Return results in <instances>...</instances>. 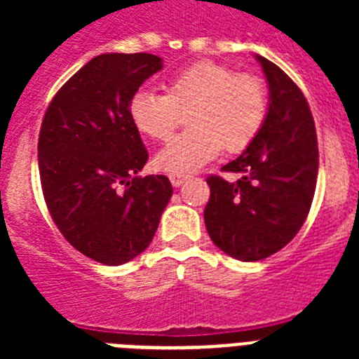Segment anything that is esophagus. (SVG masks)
Listing matches in <instances>:
<instances>
[{
  "instance_id": "obj_1",
  "label": "esophagus",
  "mask_w": 359,
  "mask_h": 359,
  "mask_svg": "<svg viewBox=\"0 0 359 359\" xmlns=\"http://www.w3.org/2000/svg\"><path fill=\"white\" fill-rule=\"evenodd\" d=\"M169 180H170V183H172L174 187H182L183 183H185L187 176H185V174H170Z\"/></svg>"
}]
</instances>
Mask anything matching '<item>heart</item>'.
<instances>
[{
	"label": "heart",
	"instance_id": "obj_1",
	"mask_svg": "<svg viewBox=\"0 0 359 359\" xmlns=\"http://www.w3.org/2000/svg\"><path fill=\"white\" fill-rule=\"evenodd\" d=\"M167 93L138 90L131 95L128 115L142 135L165 140L176 128L180 113H189L190 131L174 136L156 154L165 172L189 174L223 151L241 152L264 126L268 97L261 79L236 73L230 66L201 61L169 79Z\"/></svg>",
	"mask_w": 359,
	"mask_h": 359
}]
</instances>
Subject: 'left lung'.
Instances as JSON below:
<instances>
[{
    "label": "left lung",
    "instance_id": "left-lung-1",
    "mask_svg": "<svg viewBox=\"0 0 359 359\" xmlns=\"http://www.w3.org/2000/svg\"><path fill=\"white\" fill-rule=\"evenodd\" d=\"M268 81L264 126L243 154L223 167L237 182L210 176L205 224L226 255L262 261L298 233L309 214L318 176V144L309 104L277 65L255 55Z\"/></svg>",
    "mask_w": 359,
    "mask_h": 359
}]
</instances>
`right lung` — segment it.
<instances>
[{
  "mask_svg": "<svg viewBox=\"0 0 359 359\" xmlns=\"http://www.w3.org/2000/svg\"><path fill=\"white\" fill-rule=\"evenodd\" d=\"M161 68L152 53L97 55L43 118L37 160L46 207L73 248L100 264L140 255L172 196L167 176H138L149 154L128 115L131 95Z\"/></svg>",
  "mask_w": 359,
  "mask_h": 359,
  "instance_id": "1",
  "label": "right lung"
}]
</instances>
